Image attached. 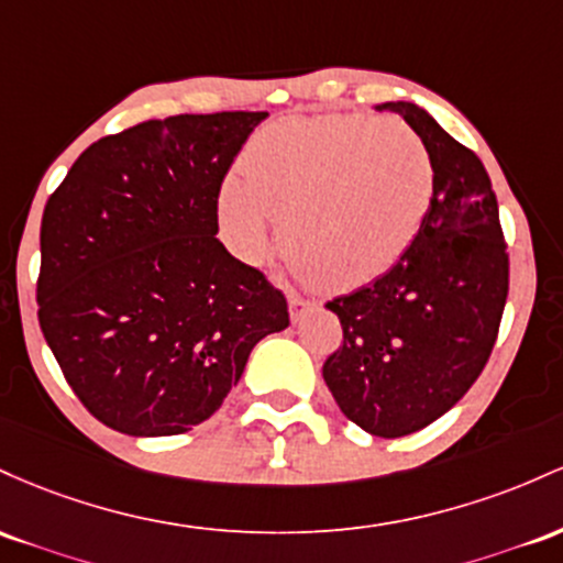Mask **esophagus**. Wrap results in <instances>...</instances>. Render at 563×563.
Here are the masks:
<instances>
[{"mask_svg":"<svg viewBox=\"0 0 563 563\" xmlns=\"http://www.w3.org/2000/svg\"><path fill=\"white\" fill-rule=\"evenodd\" d=\"M316 308H319V302L300 298V295H292V298H289V316H292V321H300L302 316L308 311H316Z\"/></svg>","mask_w":563,"mask_h":563,"instance_id":"34e87169","label":"esophagus"}]
</instances>
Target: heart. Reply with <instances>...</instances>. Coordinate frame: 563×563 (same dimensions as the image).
I'll use <instances>...</instances> for the list:
<instances>
[{
    "label": "heart",
    "instance_id": "1",
    "mask_svg": "<svg viewBox=\"0 0 563 563\" xmlns=\"http://www.w3.org/2000/svg\"><path fill=\"white\" fill-rule=\"evenodd\" d=\"M433 199L426 143L396 119H282L257 132L220 191V220L250 261L289 220L287 250L308 284L349 289L401 261Z\"/></svg>",
    "mask_w": 563,
    "mask_h": 563
}]
</instances>
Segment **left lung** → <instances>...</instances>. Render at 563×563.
I'll return each mask as SVG.
<instances>
[{
	"mask_svg": "<svg viewBox=\"0 0 563 563\" xmlns=\"http://www.w3.org/2000/svg\"><path fill=\"white\" fill-rule=\"evenodd\" d=\"M377 111L399 113L426 143L433 199L388 274L327 302L343 345L321 375L345 418L399 439L450 412L482 375L508 298V252L482 159L420 106Z\"/></svg>",
	"mask_w": 563,
	"mask_h": 563,
	"instance_id": "obj_1",
	"label": "left lung"
}]
</instances>
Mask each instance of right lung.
Wrapping results in <instances>:
<instances>
[{"label":"right lung","instance_id":"obj_1","mask_svg":"<svg viewBox=\"0 0 563 563\" xmlns=\"http://www.w3.org/2000/svg\"><path fill=\"white\" fill-rule=\"evenodd\" d=\"M265 111L180 113L100 137L42 214L40 327L79 401L128 435L218 412L287 300L218 233L225 173Z\"/></svg>","mask_w":563,"mask_h":563}]
</instances>
